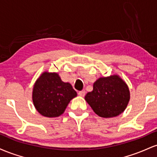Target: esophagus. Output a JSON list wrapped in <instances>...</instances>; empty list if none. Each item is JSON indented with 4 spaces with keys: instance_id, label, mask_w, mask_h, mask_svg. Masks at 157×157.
I'll return each instance as SVG.
<instances>
[{
    "instance_id": "obj_1",
    "label": "esophagus",
    "mask_w": 157,
    "mask_h": 157,
    "mask_svg": "<svg viewBox=\"0 0 157 157\" xmlns=\"http://www.w3.org/2000/svg\"><path fill=\"white\" fill-rule=\"evenodd\" d=\"M78 94H79V96H80V97H84L85 94H86V91H79Z\"/></svg>"
}]
</instances>
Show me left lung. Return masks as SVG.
Segmentation results:
<instances>
[{"label": "left lung", "instance_id": "1", "mask_svg": "<svg viewBox=\"0 0 157 157\" xmlns=\"http://www.w3.org/2000/svg\"><path fill=\"white\" fill-rule=\"evenodd\" d=\"M85 100L98 116L113 117L125 111L130 100V91L118 75H111L99 78Z\"/></svg>", "mask_w": 157, "mask_h": 157}]
</instances>
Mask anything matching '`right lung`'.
Returning a JSON list of instances; mask_svg holds the SVG:
<instances>
[{"label": "right lung", "instance_id": "obj_1", "mask_svg": "<svg viewBox=\"0 0 157 157\" xmlns=\"http://www.w3.org/2000/svg\"><path fill=\"white\" fill-rule=\"evenodd\" d=\"M77 96L71 85L61 80L57 73L46 71L34 85L32 100L37 111L46 117H57Z\"/></svg>", "mask_w": 157, "mask_h": 157}]
</instances>
